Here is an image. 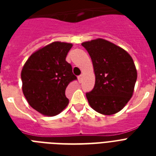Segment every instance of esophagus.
<instances>
[{"instance_id": "obj_1", "label": "esophagus", "mask_w": 156, "mask_h": 156, "mask_svg": "<svg viewBox=\"0 0 156 156\" xmlns=\"http://www.w3.org/2000/svg\"><path fill=\"white\" fill-rule=\"evenodd\" d=\"M78 82H79V83H82V82H83V75L81 74V75L78 76Z\"/></svg>"}]
</instances>
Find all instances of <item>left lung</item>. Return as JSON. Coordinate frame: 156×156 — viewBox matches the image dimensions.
<instances>
[{"label":"left lung","mask_w":156,"mask_h":156,"mask_svg":"<svg viewBox=\"0 0 156 156\" xmlns=\"http://www.w3.org/2000/svg\"><path fill=\"white\" fill-rule=\"evenodd\" d=\"M90 55L95 75V87L86 93L90 106L104 115H112L132 97L137 70L130 55L103 39L82 44Z\"/></svg>","instance_id":"8db88e82"}]
</instances>
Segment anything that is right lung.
Listing matches in <instances>:
<instances>
[{
  "label": "right lung",
  "mask_w": 156,
  "mask_h": 156,
  "mask_svg": "<svg viewBox=\"0 0 156 156\" xmlns=\"http://www.w3.org/2000/svg\"><path fill=\"white\" fill-rule=\"evenodd\" d=\"M72 44L53 42L28 58L21 73L28 104L45 116L57 115L69 104L66 89L77 79L66 61Z\"/></svg>",
  "instance_id": "1"
}]
</instances>
